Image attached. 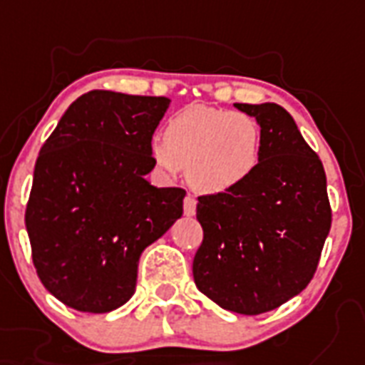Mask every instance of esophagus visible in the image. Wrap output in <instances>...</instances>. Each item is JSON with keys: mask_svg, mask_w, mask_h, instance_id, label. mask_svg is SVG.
<instances>
[{"mask_svg": "<svg viewBox=\"0 0 365 365\" xmlns=\"http://www.w3.org/2000/svg\"><path fill=\"white\" fill-rule=\"evenodd\" d=\"M195 212H197V199L191 193H187L185 199H183V214L185 216H195Z\"/></svg>", "mask_w": 365, "mask_h": 365, "instance_id": "34e87169", "label": "esophagus"}]
</instances>
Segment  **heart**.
Returning a JSON list of instances; mask_svg holds the SVG:
<instances>
[{
	"mask_svg": "<svg viewBox=\"0 0 365 365\" xmlns=\"http://www.w3.org/2000/svg\"><path fill=\"white\" fill-rule=\"evenodd\" d=\"M261 136L259 123L248 113L189 106L168 119L163 142H155L151 153L166 172L187 168L195 189L220 193L255 170Z\"/></svg>",
	"mask_w": 365,
	"mask_h": 365,
	"instance_id": "1",
	"label": "heart"
}]
</instances>
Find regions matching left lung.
<instances>
[{"label": "left lung", "instance_id": "8db88e82", "mask_svg": "<svg viewBox=\"0 0 365 365\" xmlns=\"http://www.w3.org/2000/svg\"><path fill=\"white\" fill-rule=\"evenodd\" d=\"M261 126L255 170L237 187L200 195L197 288L239 312L272 311L309 286L331 227L322 160L278 104H235Z\"/></svg>", "mask_w": 365, "mask_h": 365}]
</instances>
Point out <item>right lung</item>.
Instances as JSON below:
<instances>
[{"mask_svg":"<svg viewBox=\"0 0 365 365\" xmlns=\"http://www.w3.org/2000/svg\"><path fill=\"white\" fill-rule=\"evenodd\" d=\"M165 96L91 91L37 157L26 231L41 284L64 305L110 312L136 288L138 261L183 214L182 187H153L151 138Z\"/></svg>","mask_w":365,"mask_h":365,"instance_id":"add662e5","label":"right lung"}]
</instances>
